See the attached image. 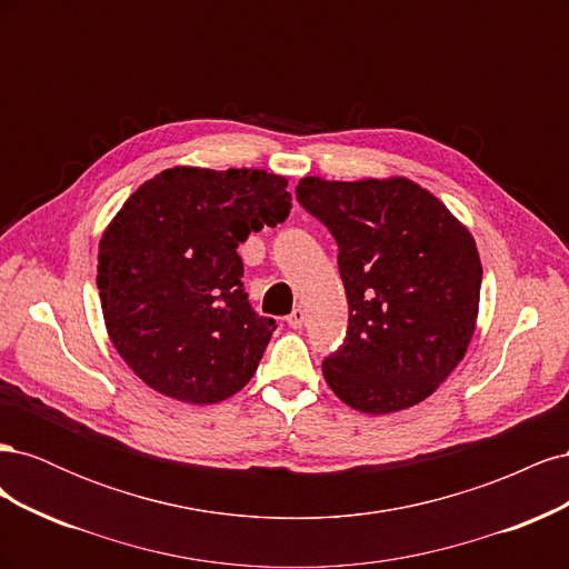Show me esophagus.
I'll list each match as a JSON object with an SVG mask.
<instances>
[{
    "instance_id": "34e87169",
    "label": "esophagus",
    "mask_w": 569,
    "mask_h": 569,
    "mask_svg": "<svg viewBox=\"0 0 569 569\" xmlns=\"http://www.w3.org/2000/svg\"><path fill=\"white\" fill-rule=\"evenodd\" d=\"M303 322H306V311H303V308H295V311L287 316V325L295 327V330H299Z\"/></svg>"
}]
</instances>
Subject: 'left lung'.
<instances>
[{
    "mask_svg": "<svg viewBox=\"0 0 569 569\" xmlns=\"http://www.w3.org/2000/svg\"><path fill=\"white\" fill-rule=\"evenodd\" d=\"M303 209L330 230L349 301V330L322 360L339 399L370 416L425 401L475 335L481 263L446 206L406 178H303Z\"/></svg>",
    "mask_w": 569,
    "mask_h": 569,
    "instance_id": "8db88e82",
    "label": "left lung"
}]
</instances>
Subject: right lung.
<instances>
[{
    "label": "right lung",
    "instance_id": "obj_1",
    "mask_svg": "<svg viewBox=\"0 0 569 569\" xmlns=\"http://www.w3.org/2000/svg\"><path fill=\"white\" fill-rule=\"evenodd\" d=\"M289 209L282 176L187 166L123 203L99 242L97 289L113 347L144 385L203 406L251 380L274 320L251 308L237 247Z\"/></svg>",
    "mask_w": 569,
    "mask_h": 569
}]
</instances>
